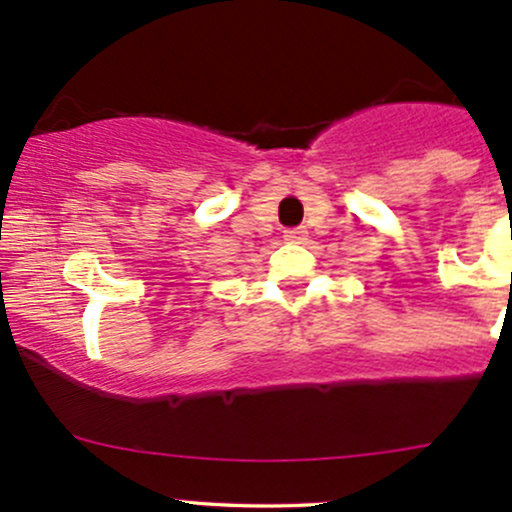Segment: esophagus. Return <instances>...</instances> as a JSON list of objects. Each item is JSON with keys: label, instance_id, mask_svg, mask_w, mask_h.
I'll return each mask as SVG.
<instances>
[{"label": "esophagus", "instance_id": "34e87169", "mask_svg": "<svg viewBox=\"0 0 512 512\" xmlns=\"http://www.w3.org/2000/svg\"><path fill=\"white\" fill-rule=\"evenodd\" d=\"M285 240L287 242H304L307 240V227H289V230H285Z\"/></svg>", "mask_w": 512, "mask_h": 512}]
</instances>
